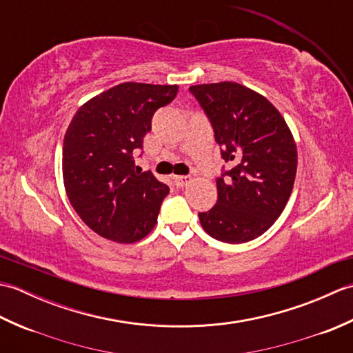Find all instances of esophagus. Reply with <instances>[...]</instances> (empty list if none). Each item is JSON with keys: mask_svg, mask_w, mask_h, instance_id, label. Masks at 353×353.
<instances>
[{"mask_svg": "<svg viewBox=\"0 0 353 353\" xmlns=\"http://www.w3.org/2000/svg\"><path fill=\"white\" fill-rule=\"evenodd\" d=\"M192 179L190 176H174V183L179 188H183V186H188Z\"/></svg>", "mask_w": 353, "mask_h": 353, "instance_id": "obj_1", "label": "esophagus"}]
</instances>
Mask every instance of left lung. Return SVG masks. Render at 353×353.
Segmentation results:
<instances>
[{
  "label": "left lung",
  "instance_id": "8db88e82",
  "mask_svg": "<svg viewBox=\"0 0 353 353\" xmlns=\"http://www.w3.org/2000/svg\"><path fill=\"white\" fill-rule=\"evenodd\" d=\"M212 124L221 157L232 165L216 179L219 200L199 212L201 228L223 243L261 236L279 219L297 171V147L281 112L235 81L190 88Z\"/></svg>",
  "mask_w": 353,
  "mask_h": 353
}]
</instances>
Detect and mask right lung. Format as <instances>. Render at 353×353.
<instances>
[{
  "mask_svg": "<svg viewBox=\"0 0 353 353\" xmlns=\"http://www.w3.org/2000/svg\"><path fill=\"white\" fill-rule=\"evenodd\" d=\"M177 85H117L86 101L66 129L65 191L95 234L119 244L147 236L170 188L150 171L134 170L133 152L152 130L154 112L177 95Z\"/></svg>",
  "mask_w": 353,
  "mask_h": 353,
  "instance_id": "right-lung-1",
  "label": "right lung"
}]
</instances>
